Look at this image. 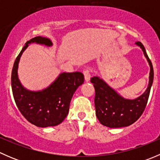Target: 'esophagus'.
<instances>
[{
	"label": "esophagus",
	"mask_w": 160,
	"mask_h": 160,
	"mask_svg": "<svg viewBox=\"0 0 160 160\" xmlns=\"http://www.w3.org/2000/svg\"><path fill=\"white\" fill-rule=\"evenodd\" d=\"M83 75H84L85 81L88 82L90 79V72L89 70H85L83 71Z\"/></svg>",
	"instance_id": "esophagus-1"
}]
</instances>
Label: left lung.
<instances>
[{
  "instance_id": "1",
  "label": "left lung",
  "mask_w": 160,
  "mask_h": 160,
  "mask_svg": "<svg viewBox=\"0 0 160 160\" xmlns=\"http://www.w3.org/2000/svg\"><path fill=\"white\" fill-rule=\"evenodd\" d=\"M135 45L142 50L150 67L149 84L142 94L135 99H126L99 77H93L90 79L95 89L96 116L101 125L104 126L109 128L129 126L139 118L147 104L154 72L144 46L140 42H135Z\"/></svg>"
}]
</instances>
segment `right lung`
<instances>
[{"instance_id":"obj_1","label":"right lung","mask_w":160,"mask_h":160,"mask_svg":"<svg viewBox=\"0 0 160 160\" xmlns=\"http://www.w3.org/2000/svg\"><path fill=\"white\" fill-rule=\"evenodd\" d=\"M31 43L52 46L48 38L37 36L25 43L14 61L11 72V88L14 101L22 115L37 127L56 126L67 116L72 95L84 82L80 72H61L56 80L45 89L38 91L25 88L18 78V64L22 53Z\"/></svg>"}]
</instances>
